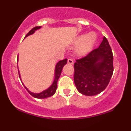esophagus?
<instances>
[{
  "label": "esophagus",
  "mask_w": 131,
  "mask_h": 131,
  "mask_svg": "<svg viewBox=\"0 0 131 131\" xmlns=\"http://www.w3.org/2000/svg\"><path fill=\"white\" fill-rule=\"evenodd\" d=\"M68 63L70 64H73L74 63V62H73V60L72 59H68Z\"/></svg>",
  "instance_id": "esophagus-1"
}]
</instances>
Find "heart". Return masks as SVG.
Listing matches in <instances>:
<instances>
[{
	"label": "heart",
	"mask_w": 131,
	"mask_h": 131,
	"mask_svg": "<svg viewBox=\"0 0 131 131\" xmlns=\"http://www.w3.org/2000/svg\"><path fill=\"white\" fill-rule=\"evenodd\" d=\"M97 39V35L94 32H90L88 35L81 34L76 38L75 43L79 45L76 49V53L78 55L82 56L87 54L94 47Z\"/></svg>",
	"instance_id": "1"
}]
</instances>
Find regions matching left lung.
Segmentation results:
<instances>
[{
  "label": "left lung",
  "instance_id": "8db88e82",
  "mask_svg": "<svg viewBox=\"0 0 131 131\" xmlns=\"http://www.w3.org/2000/svg\"><path fill=\"white\" fill-rule=\"evenodd\" d=\"M74 68V84L81 94L92 96L104 91L113 73V55L106 37L99 48L76 60Z\"/></svg>",
  "mask_w": 131,
  "mask_h": 131
}]
</instances>
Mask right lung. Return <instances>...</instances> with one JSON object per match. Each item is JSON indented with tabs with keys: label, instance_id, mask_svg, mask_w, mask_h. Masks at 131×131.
Masks as SVG:
<instances>
[{
	"label": "right lung",
	"instance_id": "obj_1",
	"mask_svg": "<svg viewBox=\"0 0 131 131\" xmlns=\"http://www.w3.org/2000/svg\"><path fill=\"white\" fill-rule=\"evenodd\" d=\"M40 28H41V26L34 27V28H32V29L26 34V36H25V38H26V37L29 36V35H32V34H33L34 32H35L36 31H37V29H39ZM17 60H18V55ZM67 63V59L63 60L58 61V62L57 63L56 66H55V75H54V79H53V82H52V84H51V85L49 88H47V89L44 90V91H42L40 93H34L28 90V89L27 88L25 85H24L21 79L20 74H19V71L18 69V74H19V78H20V80L21 81L23 85H24V87H25V89L27 90V91H28V92H29V94L32 96V97H34V98L46 99V98H48V97H50L51 96L55 94V92H56V90L57 89V82H58V79H59L60 76L63 68L64 66Z\"/></svg>",
	"mask_w": 131,
	"mask_h": 131
}]
</instances>
